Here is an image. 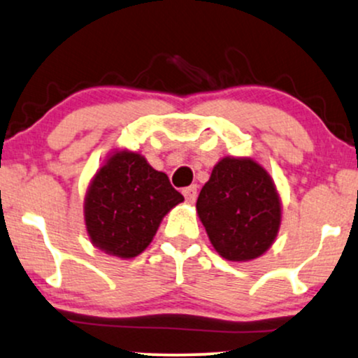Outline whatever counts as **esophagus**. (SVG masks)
Here are the masks:
<instances>
[{
	"label": "esophagus",
	"mask_w": 358,
	"mask_h": 358,
	"mask_svg": "<svg viewBox=\"0 0 358 358\" xmlns=\"http://www.w3.org/2000/svg\"><path fill=\"white\" fill-rule=\"evenodd\" d=\"M182 194L186 197L187 203H194L197 197V187L196 186H189L186 189H182Z\"/></svg>",
	"instance_id": "esophagus-1"
}]
</instances>
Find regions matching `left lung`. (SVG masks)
I'll return each mask as SVG.
<instances>
[{"instance_id":"1","label":"left lung","mask_w":358,"mask_h":358,"mask_svg":"<svg viewBox=\"0 0 358 358\" xmlns=\"http://www.w3.org/2000/svg\"><path fill=\"white\" fill-rule=\"evenodd\" d=\"M196 208L214 250L229 262L258 258L278 234V192L270 174L253 159H221L201 189Z\"/></svg>"}]
</instances>
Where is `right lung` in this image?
I'll return each instance as SVG.
<instances>
[{
	"label": "right lung",
	"mask_w": 358,
	"mask_h": 358,
	"mask_svg": "<svg viewBox=\"0 0 358 358\" xmlns=\"http://www.w3.org/2000/svg\"><path fill=\"white\" fill-rule=\"evenodd\" d=\"M164 172L137 152H115L96 172L85 197V224L94 246L134 258L149 246L162 217L182 203Z\"/></svg>",
	"instance_id": "add662e5"
}]
</instances>
